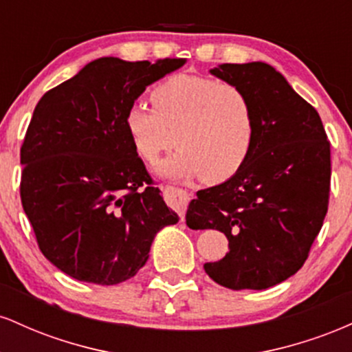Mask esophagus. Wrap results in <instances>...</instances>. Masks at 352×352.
<instances>
[{
	"mask_svg": "<svg viewBox=\"0 0 352 352\" xmlns=\"http://www.w3.org/2000/svg\"><path fill=\"white\" fill-rule=\"evenodd\" d=\"M167 201L170 204L172 208L177 210V213L180 215V220H185V212H187L188 201H190V193L187 190L179 188V187H167Z\"/></svg>",
	"mask_w": 352,
	"mask_h": 352,
	"instance_id": "34e87169",
	"label": "esophagus"
}]
</instances>
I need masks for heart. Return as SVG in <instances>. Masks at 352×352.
Masks as SVG:
<instances>
[{
    "instance_id": "b5f03b06",
    "label": "heart",
    "mask_w": 352,
    "mask_h": 352,
    "mask_svg": "<svg viewBox=\"0 0 352 352\" xmlns=\"http://www.w3.org/2000/svg\"><path fill=\"white\" fill-rule=\"evenodd\" d=\"M153 109L134 104L125 132L140 160L155 164L173 144L179 151L159 165L160 175L205 182L227 180L252 152L256 119L248 96L213 78L175 74L151 92Z\"/></svg>"
}]
</instances>
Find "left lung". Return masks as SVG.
<instances>
[{"label": "left lung", "mask_w": 352, "mask_h": 352, "mask_svg": "<svg viewBox=\"0 0 352 352\" xmlns=\"http://www.w3.org/2000/svg\"><path fill=\"white\" fill-rule=\"evenodd\" d=\"M213 76L240 87L256 134L232 179L197 192L187 225L215 228L230 252L205 273L230 289H266L305 265L329 204L331 144L321 117L266 63L221 64Z\"/></svg>", "instance_id": "left-lung-1"}]
</instances>
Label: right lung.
<instances>
[{"label":"right lung","mask_w":352,"mask_h":352,"mask_svg":"<svg viewBox=\"0 0 352 352\" xmlns=\"http://www.w3.org/2000/svg\"><path fill=\"white\" fill-rule=\"evenodd\" d=\"M185 59L100 58L39 99L21 145V204L39 250L79 281L117 285L148 260L165 205L129 140L124 116Z\"/></svg>","instance_id":"obj_1"}]
</instances>
